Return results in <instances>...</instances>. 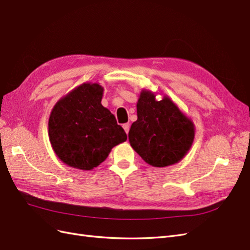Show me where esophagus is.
<instances>
[{
  "instance_id": "obj_1",
  "label": "esophagus",
  "mask_w": 250,
  "mask_h": 250,
  "mask_svg": "<svg viewBox=\"0 0 250 250\" xmlns=\"http://www.w3.org/2000/svg\"><path fill=\"white\" fill-rule=\"evenodd\" d=\"M123 128H124L125 132L128 134V132H129V129H130V124H129V123H125V124H123Z\"/></svg>"
}]
</instances>
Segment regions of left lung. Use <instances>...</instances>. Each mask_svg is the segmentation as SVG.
Wrapping results in <instances>:
<instances>
[{"instance_id":"1","label":"left lung","mask_w":250,"mask_h":250,"mask_svg":"<svg viewBox=\"0 0 250 250\" xmlns=\"http://www.w3.org/2000/svg\"><path fill=\"white\" fill-rule=\"evenodd\" d=\"M151 90L143 89L137 103L138 120L128 138L133 150L152 167L177 164L191 149L195 137L193 121L168 96L157 101Z\"/></svg>"}]
</instances>
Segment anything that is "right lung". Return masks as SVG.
Returning <instances> with one entry per match:
<instances>
[{
	"mask_svg": "<svg viewBox=\"0 0 250 250\" xmlns=\"http://www.w3.org/2000/svg\"><path fill=\"white\" fill-rule=\"evenodd\" d=\"M104 88L85 82L59 99L49 118V139L57 157L72 168L89 171L127 140L115 116L101 104Z\"/></svg>",
	"mask_w": 250,
	"mask_h": 250,
	"instance_id": "right-lung-1",
	"label": "right lung"
}]
</instances>
